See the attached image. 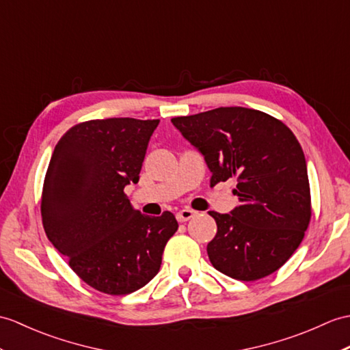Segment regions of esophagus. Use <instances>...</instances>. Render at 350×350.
<instances>
[{"mask_svg":"<svg viewBox=\"0 0 350 350\" xmlns=\"http://www.w3.org/2000/svg\"><path fill=\"white\" fill-rule=\"evenodd\" d=\"M195 215H197V212H193L192 208H182L180 212H177V221L178 222H186L189 221V219H192Z\"/></svg>","mask_w":350,"mask_h":350,"instance_id":"1","label":"esophagus"}]
</instances>
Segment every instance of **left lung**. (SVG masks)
Masks as SVG:
<instances>
[{"instance_id":"obj_1","label":"left lung","mask_w":350,"mask_h":350,"mask_svg":"<svg viewBox=\"0 0 350 350\" xmlns=\"http://www.w3.org/2000/svg\"><path fill=\"white\" fill-rule=\"evenodd\" d=\"M212 172L210 186L235 178L240 206L208 212L216 225L207 245L212 265L243 282L278 271L304 239L312 217L310 185L294 133L264 111L219 107L172 119Z\"/></svg>"}]
</instances>
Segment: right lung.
<instances>
[{"mask_svg": "<svg viewBox=\"0 0 350 350\" xmlns=\"http://www.w3.org/2000/svg\"><path fill=\"white\" fill-rule=\"evenodd\" d=\"M159 119L80 122L55 146L43 192L47 239L89 286L109 295L143 288L159 271L178 224L172 212L144 216L125 186L138 182Z\"/></svg>", "mask_w": 350, "mask_h": 350, "instance_id": "right-lung-1", "label": "right lung"}]
</instances>
